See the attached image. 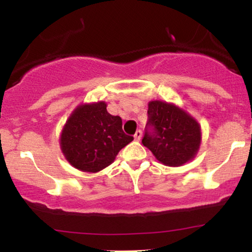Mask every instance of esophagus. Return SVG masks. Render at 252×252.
<instances>
[{
    "instance_id": "34e87169",
    "label": "esophagus",
    "mask_w": 252,
    "mask_h": 252,
    "mask_svg": "<svg viewBox=\"0 0 252 252\" xmlns=\"http://www.w3.org/2000/svg\"><path fill=\"white\" fill-rule=\"evenodd\" d=\"M134 137H135L136 141H140L141 137H142V130H137V131L135 132Z\"/></svg>"
}]
</instances>
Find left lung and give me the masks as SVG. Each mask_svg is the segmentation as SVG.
<instances>
[{
    "label": "left lung",
    "mask_w": 252,
    "mask_h": 252,
    "mask_svg": "<svg viewBox=\"0 0 252 252\" xmlns=\"http://www.w3.org/2000/svg\"><path fill=\"white\" fill-rule=\"evenodd\" d=\"M201 142L199 123L174 104L152 100L142 143L156 160L178 167L194 158Z\"/></svg>",
    "instance_id": "obj_1"
}]
</instances>
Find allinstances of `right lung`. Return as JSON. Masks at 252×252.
<instances>
[{"label": "right lung", "mask_w": 252, "mask_h": 252, "mask_svg": "<svg viewBox=\"0 0 252 252\" xmlns=\"http://www.w3.org/2000/svg\"><path fill=\"white\" fill-rule=\"evenodd\" d=\"M132 140L124 134L122 118L110 115L105 102H98L82 104L72 112L60 136V148L74 168L97 173L114 162Z\"/></svg>", "instance_id": "obj_1"}]
</instances>
